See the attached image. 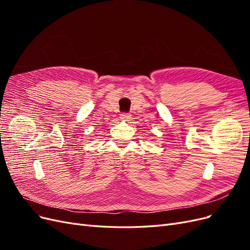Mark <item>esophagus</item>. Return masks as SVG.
<instances>
[{
    "label": "esophagus",
    "mask_w": 250,
    "mask_h": 250,
    "mask_svg": "<svg viewBox=\"0 0 250 250\" xmlns=\"http://www.w3.org/2000/svg\"><path fill=\"white\" fill-rule=\"evenodd\" d=\"M120 119L123 120V121H129L131 119V115H130V113H128V112H123V113H121V115H120Z\"/></svg>",
    "instance_id": "34e87169"
}]
</instances>
